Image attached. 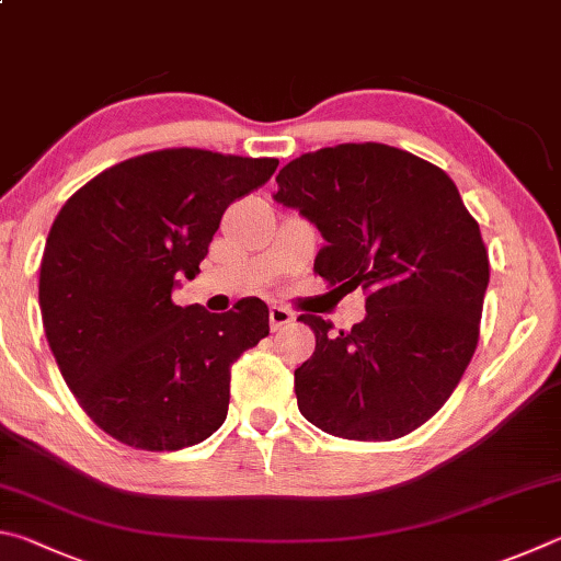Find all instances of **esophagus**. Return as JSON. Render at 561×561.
I'll use <instances>...</instances> for the list:
<instances>
[{
    "label": "esophagus",
    "instance_id": "1",
    "mask_svg": "<svg viewBox=\"0 0 561 561\" xmlns=\"http://www.w3.org/2000/svg\"><path fill=\"white\" fill-rule=\"evenodd\" d=\"M268 320H271V330H273V332H278L280 328L290 325V322L296 320V316H293V312H290L288 308H283V306H271V310H268Z\"/></svg>",
    "mask_w": 561,
    "mask_h": 561
}]
</instances>
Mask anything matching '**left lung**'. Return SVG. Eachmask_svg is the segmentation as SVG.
<instances>
[{
  "label": "left lung",
  "instance_id": "left-lung-1",
  "mask_svg": "<svg viewBox=\"0 0 561 561\" xmlns=\"http://www.w3.org/2000/svg\"><path fill=\"white\" fill-rule=\"evenodd\" d=\"M275 202L325 239L316 273L367 290V318L332 335L318 316L316 352L296 369L298 409L325 434L394 440L454 394L478 347L490 261L454 180L381 142L306 152L275 176Z\"/></svg>",
  "mask_w": 561,
  "mask_h": 561
}]
</instances>
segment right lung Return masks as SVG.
Returning <instances> with one entry per match:
<instances>
[{
	"label": "right lung",
	"mask_w": 561,
	"mask_h": 561,
	"mask_svg": "<svg viewBox=\"0 0 561 561\" xmlns=\"http://www.w3.org/2000/svg\"><path fill=\"white\" fill-rule=\"evenodd\" d=\"M273 157L170 147L85 182L48 231L38 306L56 365L98 428L140 450L202 444L229 411L231 365L268 335L245 298L214 316L176 306L224 211L259 190Z\"/></svg>",
	"instance_id": "1"
}]
</instances>
